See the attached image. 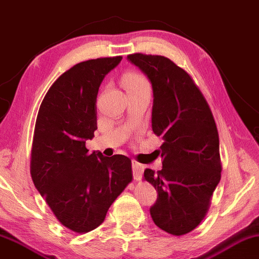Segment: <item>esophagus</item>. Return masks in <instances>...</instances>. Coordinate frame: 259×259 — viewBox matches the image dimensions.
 Listing matches in <instances>:
<instances>
[{"label": "esophagus", "instance_id": "34e87169", "mask_svg": "<svg viewBox=\"0 0 259 259\" xmlns=\"http://www.w3.org/2000/svg\"><path fill=\"white\" fill-rule=\"evenodd\" d=\"M131 167H133V176L135 180H140L143 175V165L138 163L136 160L131 161Z\"/></svg>", "mask_w": 259, "mask_h": 259}]
</instances>
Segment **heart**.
<instances>
[{
  "label": "heart",
  "mask_w": 259,
  "mask_h": 259,
  "mask_svg": "<svg viewBox=\"0 0 259 259\" xmlns=\"http://www.w3.org/2000/svg\"><path fill=\"white\" fill-rule=\"evenodd\" d=\"M124 84L126 90H128V88H133V87L149 86V82L144 76H142L140 74H128L124 78Z\"/></svg>",
  "instance_id": "heart-1"
}]
</instances>
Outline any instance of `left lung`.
Returning <instances> with one entry per match:
<instances>
[{
	"mask_svg": "<svg viewBox=\"0 0 259 259\" xmlns=\"http://www.w3.org/2000/svg\"><path fill=\"white\" fill-rule=\"evenodd\" d=\"M152 86V130L164 143L163 167L144 177L158 192L150 208L154 225L180 236L201 222L221 179L220 142L211 111L183 68L163 56L126 57Z\"/></svg>",
	"mask_w": 259,
	"mask_h": 259,
	"instance_id": "obj_1",
	"label": "left lung"
}]
</instances>
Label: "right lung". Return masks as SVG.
Returning <instances> with one entry per match:
<instances>
[{
    "label": "right lung",
    "mask_w": 259,
    "mask_h": 259,
    "mask_svg": "<svg viewBox=\"0 0 259 259\" xmlns=\"http://www.w3.org/2000/svg\"><path fill=\"white\" fill-rule=\"evenodd\" d=\"M122 57L74 65L50 87L34 126L31 176L53 214L68 229L88 233L131 180V160L123 154L88 152L94 137L96 96L105 76Z\"/></svg>",
    "instance_id": "right-lung-1"
}]
</instances>
